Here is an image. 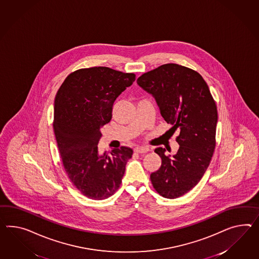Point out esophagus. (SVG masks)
Returning <instances> with one entry per match:
<instances>
[{
	"mask_svg": "<svg viewBox=\"0 0 259 259\" xmlns=\"http://www.w3.org/2000/svg\"><path fill=\"white\" fill-rule=\"evenodd\" d=\"M148 148L147 147H144V146H139V147H135L134 151L138 154H145V153L148 152Z\"/></svg>",
	"mask_w": 259,
	"mask_h": 259,
	"instance_id": "esophagus-1",
	"label": "esophagus"
}]
</instances>
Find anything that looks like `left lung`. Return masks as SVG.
Returning a JSON list of instances; mask_svg holds the SVG:
<instances>
[{
	"instance_id": "left-lung-1",
	"label": "left lung",
	"mask_w": 259,
	"mask_h": 259,
	"mask_svg": "<svg viewBox=\"0 0 259 259\" xmlns=\"http://www.w3.org/2000/svg\"><path fill=\"white\" fill-rule=\"evenodd\" d=\"M137 83L155 98L172 133L179 131L178 152L171 156L165 154L171 148H156L161 165L150 175L158 193L169 199L178 198L197 185L210 163L216 146V103L203 77L177 64H165L144 73Z\"/></svg>"
}]
</instances>
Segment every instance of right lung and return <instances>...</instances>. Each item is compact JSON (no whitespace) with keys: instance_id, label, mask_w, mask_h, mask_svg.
<instances>
[{"instance_id":"right-lung-1","label":"right lung","mask_w":259,"mask_h":259,"mask_svg":"<svg viewBox=\"0 0 259 259\" xmlns=\"http://www.w3.org/2000/svg\"><path fill=\"white\" fill-rule=\"evenodd\" d=\"M134 80L135 74L110 67L81 68L69 74L56 94L53 130L62 162L72 184L90 199L112 196L133 157L126 146L100 155L98 144L114 100Z\"/></svg>"}]
</instances>
